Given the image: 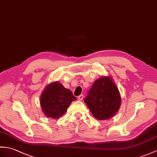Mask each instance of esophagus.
<instances>
[{
	"instance_id": "esophagus-1",
	"label": "esophagus",
	"mask_w": 157,
	"mask_h": 157,
	"mask_svg": "<svg viewBox=\"0 0 157 157\" xmlns=\"http://www.w3.org/2000/svg\"><path fill=\"white\" fill-rule=\"evenodd\" d=\"M83 97H84V96H83V94H81V95H79V96H78V100H82L83 99Z\"/></svg>"
}]
</instances>
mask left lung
Listing matches in <instances>:
<instances>
[{"instance_id":"left-lung-1","label":"left lung","mask_w":157,"mask_h":157,"mask_svg":"<svg viewBox=\"0 0 157 157\" xmlns=\"http://www.w3.org/2000/svg\"><path fill=\"white\" fill-rule=\"evenodd\" d=\"M94 117L106 120L114 116L121 104L120 94L110 77H102L96 80L84 98Z\"/></svg>"}]
</instances>
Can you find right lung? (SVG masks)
Returning <instances> with one entry per match:
<instances>
[{
  "label": "right lung",
  "instance_id": "right-lung-1",
  "mask_svg": "<svg viewBox=\"0 0 157 157\" xmlns=\"http://www.w3.org/2000/svg\"><path fill=\"white\" fill-rule=\"evenodd\" d=\"M77 100L70 90L65 88L58 82H53L47 87L41 94V106L47 116L58 118L64 114L73 101Z\"/></svg>",
  "mask_w": 157,
  "mask_h": 157
}]
</instances>
